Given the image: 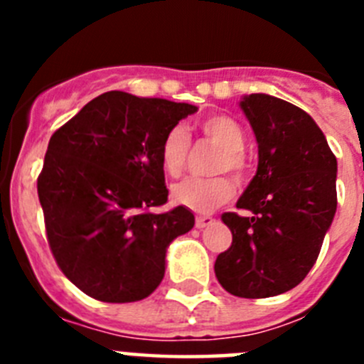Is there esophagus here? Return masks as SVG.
I'll list each match as a JSON object with an SVG mask.
<instances>
[{
    "mask_svg": "<svg viewBox=\"0 0 364 364\" xmlns=\"http://www.w3.org/2000/svg\"><path fill=\"white\" fill-rule=\"evenodd\" d=\"M213 222H215V218H211V217H197V228L198 230H204V228L211 226Z\"/></svg>",
    "mask_w": 364,
    "mask_h": 364,
    "instance_id": "34e87169",
    "label": "esophagus"
}]
</instances>
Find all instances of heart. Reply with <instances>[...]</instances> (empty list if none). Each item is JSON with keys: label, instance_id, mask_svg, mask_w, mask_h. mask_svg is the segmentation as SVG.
I'll list each match as a JSON object with an SVG mask.
<instances>
[{"label": "heart", "instance_id": "1", "mask_svg": "<svg viewBox=\"0 0 364 364\" xmlns=\"http://www.w3.org/2000/svg\"><path fill=\"white\" fill-rule=\"evenodd\" d=\"M200 131L208 140L222 149L215 171H231L240 176L244 173V147L246 133L240 124L230 117H211L200 124ZM189 154V134L182 125L167 131L160 146V162L169 176H178L184 171ZM233 197V184L226 176L217 178H188L173 188L171 198L175 204L188 208L195 213H211L218 205L226 204Z\"/></svg>", "mask_w": 364, "mask_h": 364}]
</instances>
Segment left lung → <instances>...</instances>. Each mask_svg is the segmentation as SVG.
Masks as SVG:
<instances>
[{
    "label": "left lung",
    "instance_id": "obj_1",
    "mask_svg": "<svg viewBox=\"0 0 364 364\" xmlns=\"http://www.w3.org/2000/svg\"><path fill=\"white\" fill-rule=\"evenodd\" d=\"M239 105L259 144V166L237 200L252 215H222L233 242L217 257L215 275L231 295L264 299L295 288L319 257L337 210V160L297 105L262 92Z\"/></svg>",
    "mask_w": 364,
    "mask_h": 364
}]
</instances>
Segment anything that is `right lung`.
Segmentation results:
<instances>
[{"label": "right lung", "mask_w": 364, "mask_h": 364, "mask_svg": "<svg viewBox=\"0 0 364 364\" xmlns=\"http://www.w3.org/2000/svg\"><path fill=\"white\" fill-rule=\"evenodd\" d=\"M191 104L109 91L50 136L38 197L58 266L83 294L104 302L142 301L166 273L167 247L195 226L167 202L160 146L197 112Z\"/></svg>", "instance_id": "add662e5"}]
</instances>
